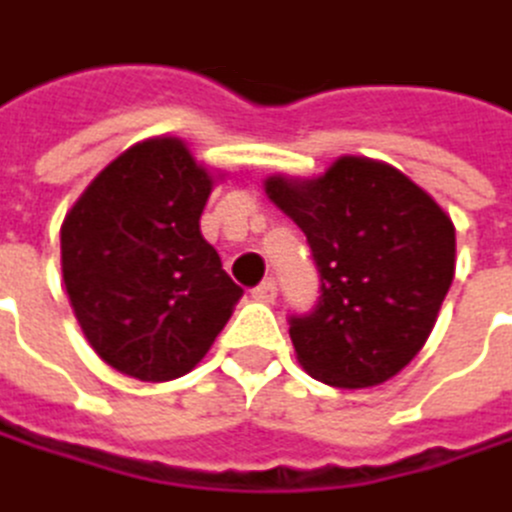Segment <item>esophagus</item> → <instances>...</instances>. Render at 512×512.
<instances>
[{"label": "esophagus", "instance_id": "esophagus-1", "mask_svg": "<svg viewBox=\"0 0 512 512\" xmlns=\"http://www.w3.org/2000/svg\"><path fill=\"white\" fill-rule=\"evenodd\" d=\"M253 297L262 300V303H274V300H277V283H274V280L259 283V286L253 288Z\"/></svg>", "mask_w": 512, "mask_h": 512}]
</instances>
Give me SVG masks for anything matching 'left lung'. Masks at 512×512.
Segmentation results:
<instances>
[{
    "label": "left lung",
    "instance_id": "8db88e82",
    "mask_svg": "<svg viewBox=\"0 0 512 512\" xmlns=\"http://www.w3.org/2000/svg\"><path fill=\"white\" fill-rule=\"evenodd\" d=\"M265 194L303 229L321 274L318 306L291 315L297 362L339 389L395 377L424 348L454 280L451 218L398 167L365 156L312 179L268 176Z\"/></svg>",
    "mask_w": 512,
    "mask_h": 512
}]
</instances>
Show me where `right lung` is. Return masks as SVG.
Wrapping results in <instances>:
<instances>
[{
    "instance_id": "1",
    "label": "right lung",
    "mask_w": 512,
    "mask_h": 512,
    "mask_svg": "<svg viewBox=\"0 0 512 512\" xmlns=\"http://www.w3.org/2000/svg\"><path fill=\"white\" fill-rule=\"evenodd\" d=\"M179 138H147L82 191L61 224V274L102 362L135 380L188 374L244 294L203 238L215 182Z\"/></svg>"
}]
</instances>
